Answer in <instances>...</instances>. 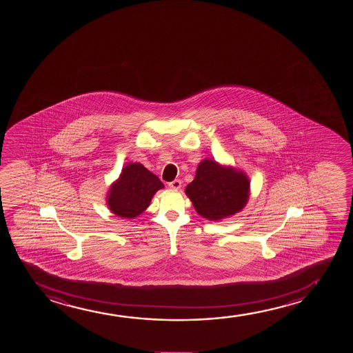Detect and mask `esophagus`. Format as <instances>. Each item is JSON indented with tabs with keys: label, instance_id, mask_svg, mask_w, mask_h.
I'll use <instances>...</instances> for the list:
<instances>
[{
	"label": "esophagus",
	"instance_id": "obj_1",
	"mask_svg": "<svg viewBox=\"0 0 353 353\" xmlns=\"http://www.w3.org/2000/svg\"><path fill=\"white\" fill-rule=\"evenodd\" d=\"M181 179H174L172 182H170L169 187L171 189H174V190H179L181 188Z\"/></svg>",
	"mask_w": 353,
	"mask_h": 353
}]
</instances>
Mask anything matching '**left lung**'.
Instances as JSON below:
<instances>
[{
	"instance_id": "8db88e82",
	"label": "left lung",
	"mask_w": 353,
	"mask_h": 353,
	"mask_svg": "<svg viewBox=\"0 0 353 353\" xmlns=\"http://www.w3.org/2000/svg\"><path fill=\"white\" fill-rule=\"evenodd\" d=\"M250 188V179L242 170L203 159L185 194L201 217L217 222L241 212L248 203Z\"/></svg>"
}]
</instances>
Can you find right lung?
Returning a JSON list of instances; mask_svg holds the SVG:
<instances>
[{"label": "right lung", "instance_id": "1", "mask_svg": "<svg viewBox=\"0 0 353 353\" xmlns=\"http://www.w3.org/2000/svg\"><path fill=\"white\" fill-rule=\"evenodd\" d=\"M164 188L158 176L140 163H129L107 192V208L121 218L139 217L150 206L154 194Z\"/></svg>", "mask_w": 353, "mask_h": 353}]
</instances>
